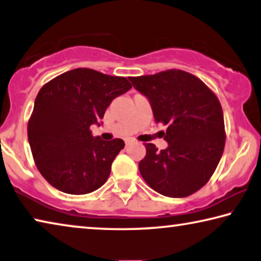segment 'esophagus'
<instances>
[{
	"mask_svg": "<svg viewBox=\"0 0 261 261\" xmlns=\"http://www.w3.org/2000/svg\"><path fill=\"white\" fill-rule=\"evenodd\" d=\"M128 144H129V141H126V146H128Z\"/></svg>",
	"mask_w": 261,
	"mask_h": 261,
	"instance_id": "esophagus-1",
	"label": "esophagus"
}]
</instances>
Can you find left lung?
<instances>
[{
    "label": "left lung",
    "mask_w": 261,
    "mask_h": 261,
    "mask_svg": "<svg viewBox=\"0 0 261 261\" xmlns=\"http://www.w3.org/2000/svg\"><path fill=\"white\" fill-rule=\"evenodd\" d=\"M129 80L149 99L155 121L167 127L162 133L169 144L159 151L154 143H143L140 174L151 189L168 197L195 194L214 175L225 146L217 95L196 75L177 69Z\"/></svg>",
    "instance_id": "left-lung-1"
}]
</instances>
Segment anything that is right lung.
I'll use <instances>...</instances> for the list:
<instances>
[{
	"instance_id": "1",
	"label": "right lung",
	"mask_w": 261,
	"mask_h": 261,
	"mask_svg": "<svg viewBox=\"0 0 261 261\" xmlns=\"http://www.w3.org/2000/svg\"><path fill=\"white\" fill-rule=\"evenodd\" d=\"M132 89L125 77L79 67L39 90L28 121L36 167L59 191L85 195L99 189L125 142L93 138L91 125L103 118L112 100Z\"/></svg>"
}]
</instances>
